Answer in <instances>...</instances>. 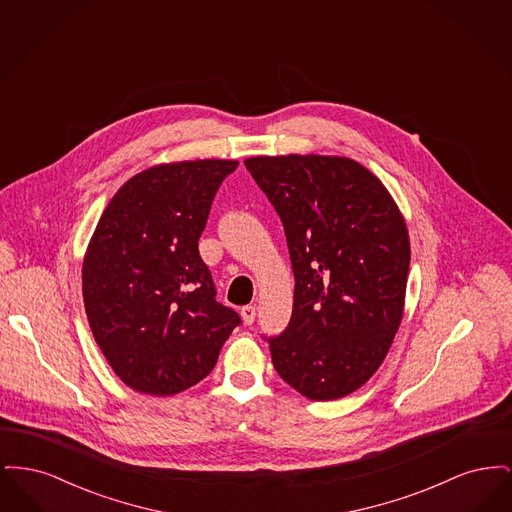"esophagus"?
Returning <instances> with one entry per match:
<instances>
[{
    "label": "esophagus",
    "mask_w": 512,
    "mask_h": 512,
    "mask_svg": "<svg viewBox=\"0 0 512 512\" xmlns=\"http://www.w3.org/2000/svg\"><path fill=\"white\" fill-rule=\"evenodd\" d=\"M242 318H244L245 324H253V320L257 317V309H255V305H245L242 307Z\"/></svg>",
    "instance_id": "1"
}]
</instances>
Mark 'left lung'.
<instances>
[{
    "label": "left lung",
    "mask_w": 512,
    "mask_h": 512,
    "mask_svg": "<svg viewBox=\"0 0 512 512\" xmlns=\"http://www.w3.org/2000/svg\"><path fill=\"white\" fill-rule=\"evenodd\" d=\"M247 171L284 224L292 320L268 338L272 365L313 401L340 399L384 363L403 309L411 244L386 186L349 157H249Z\"/></svg>",
    "instance_id": "left-lung-1"
}]
</instances>
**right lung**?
I'll use <instances>...</instances> for the list:
<instances>
[{"mask_svg":"<svg viewBox=\"0 0 512 512\" xmlns=\"http://www.w3.org/2000/svg\"><path fill=\"white\" fill-rule=\"evenodd\" d=\"M238 161L155 165L126 180L99 219L82 263L86 317L122 382L174 395L203 380L240 315L215 299L199 257L213 197Z\"/></svg>","mask_w":512,"mask_h":512,"instance_id":"add662e5","label":"right lung"}]
</instances>
